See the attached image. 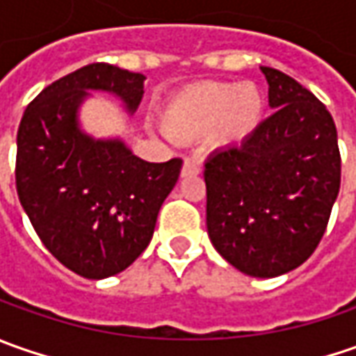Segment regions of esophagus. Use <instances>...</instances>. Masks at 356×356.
I'll return each instance as SVG.
<instances>
[{
	"label": "esophagus",
	"instance_id": "1",
	"mask_svg": "<svg viewBox=\"0 0 356 356\" xmlns=\"http://www.w3.org/2000/svg\"><path fill=\"white\" fill-rule=\"evenodd\" d=\"M196 174H200V160L196 156L186 158L184 164H182V178L196 176Z\"/></svg>",
	"mask_w": 356,
	"mask_h": 356
}]
</instances>
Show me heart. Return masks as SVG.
I'll return each mask as SVG.
<instances>
[{
    "mask_svg": "<svg viewBox=\"0 0 356 356\" xmlns=\"http://www.w3.org/2000/svg\"><path fill=\"white\" fill-rule=\"evenodd\" d=\"M264 97L253 83H198L176 92L162 111V127L174 140L210 138L213 148H234L257 130Z\"/></svg>",
    "mask_w": 356,
    "mask_h": 356,
    "instance_id": "obj_1",
    "label": "heart"
}]
</instances>
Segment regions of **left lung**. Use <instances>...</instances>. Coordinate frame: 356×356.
<instances>
[{
  "instance_id": "1",
  "label": "left lung",
  "mask_w": 356,
  "mask_h": 356,
  "mask_svg": "<svg viewBox=\"0 0 356 356\" xmlns=\"http://www.w3.org/2000/svg\"><path fill=\"white\" fill-rule=\"evenodd\" d=\"M266 118L239 148L208 158L210 241L245 275L277 277L319 245L341 186L337 129L327 106L295 79L261 67Z\"/></svg>"
}]
</instances>
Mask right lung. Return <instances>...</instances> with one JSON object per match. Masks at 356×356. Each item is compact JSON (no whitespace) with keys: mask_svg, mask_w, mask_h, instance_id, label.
Here are the masks:
<instances>
[{"mask_svg":"<svg viewBox=\"0 0 356 356\" xmlns=\"http://www.w3.org/2000/svg\"><path fill=\"white\" fill-rule=\"evenodd\" d=\"M144 81L108 63L87 65L41 90L17 130L21 206L49 252L87 280L117 275L148 248L180 176V158L146 162L124 138H97L81 124L90 92L115 97L132 117Z\"/></svg>","mask_w":356,"mask_h":356,"instance_id":"1","label":"right lung"}]
</instances>
